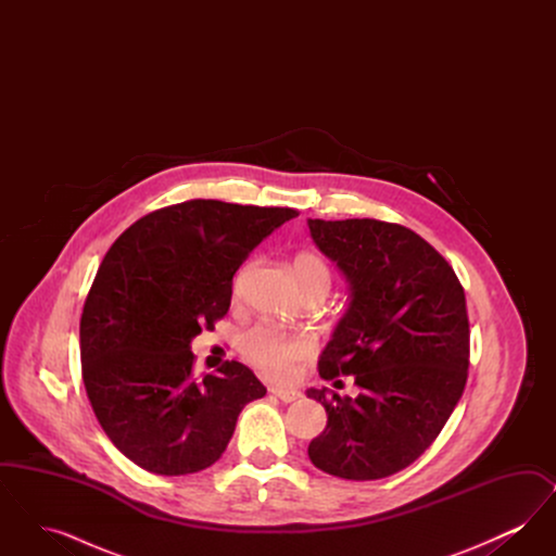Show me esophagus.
<instances>
[{
    "mask_svg": "<svg viewBox=\"0 0 556 556\" xmlns=\"http://www.w3.org/2000/svg\"><path fill=\"white\" fill-rule=\"evenodd\" d=\"M270 394L279 397L281 402H295L302 394L298 390H288V388H270Z\"/></svg>",
    "mask_w": 556,
    "mask_h": 556,
    "instance_id": "1",
    "label": "esophagus"
}]
</instances>
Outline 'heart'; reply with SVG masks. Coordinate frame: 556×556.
Instances as JSON below:
<instances>
[{"label": "heart", "mask_w": 556, "mask_h": 556, "mask_svg": "<svg viewBox=\"0 0 556 556\" xmlns=\"http://www.w3.org/2000/svg\"><path fill=\"white\" fill-rule=\"evenodd\" d=\"M293 275L302 291L315 286H329L327 265L313 252H298L293 256ZM241 356L266 377L288 379L295 365L315 352V344L308 336L288 333L270 325H254L239 338Z\"/></svg>", "instance_id": "heart-1"}]
</instances>
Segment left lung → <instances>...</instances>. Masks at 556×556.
<instances>
[{"label":"left lung","mask_w":556,"mask_h":556,"mask_svg":"<svg viewBox=\"0 0 556 556\" xmlns=\"http://www.w3.org/2000/svg\"><path fill=\"white\" fill-rule=\"evenodd\" d=\"M318 250L342 268L352 302L318 375H354L361 394L308 390L327 427L308 456L342 479H381L433 444L469 375L465 290L448 261L421 236L377 218L308 220Z\"/></svg>","instance_id":"left-lung-1"}]
</instances>
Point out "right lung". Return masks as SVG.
Instances as JSON below:
<instances>
[{"instance_id":"add662e5","label":"right lung","mask_w":556,"mask_h":556,"mask_svg":"<svg viewBox=\"0 0 556 556\" xmlns=\"http://www.w3.org/2000/svg\"><path fill=\"white\" fill-rule=\"evenodd\" d=\"M293 208L187 200L135 220L96 273L80 315V372L110 442L141 469L214 465L241 408L266 394L238 361L193 377L189 342L231 306L233 275Z\"/></svg>"}]
</instances>
